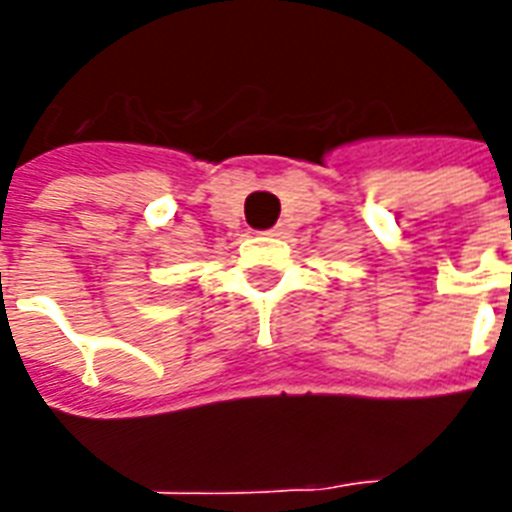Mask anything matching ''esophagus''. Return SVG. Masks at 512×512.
I'll return each instance as SVG.
<instances>
[{
    "label": "esophagus",
    "instance_id": "esophagus-1",
    "mask_svg": "<svg viewBox=\"0 0 512 512\" xmlns=\"http://www.w3.org/2000/svg\"><path fill=\"white\" fill-rule=\"evenodd\" d=\"M265 233H268V236H279L281 228H271V231H265Z\"/></svg>",
    "mask_w": 512,
    "mask_h": 512
}]
</instances>
